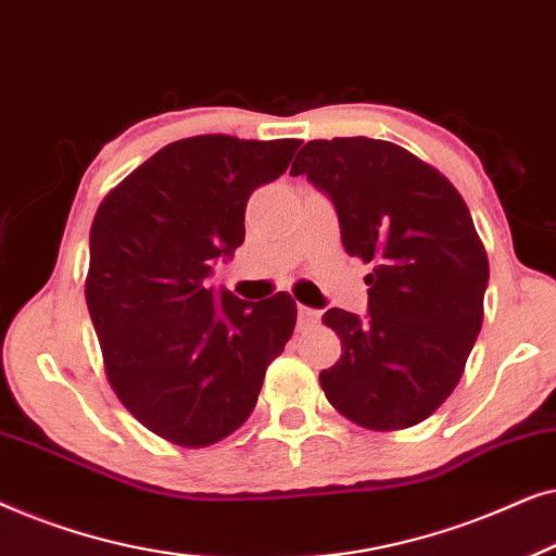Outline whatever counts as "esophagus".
Listing matches in <instances>:
<instances>
[{
  "instance_id": "obj_1",
  "label": "esophagus",
  "mask_w": 556,
  "mask_h": 556,
  "mask_svg": "<svg viewBox=\"0 0 556 556\" xmlns=\"http://www.w3.org/2000/svg\"><path fill=\"white\" fill-rule=\"evenodd\" d=\"M318 318H321V314H318L316 308L299 306V326H301V329H303V326H314Z\"/></svg>"
}]
</instances>
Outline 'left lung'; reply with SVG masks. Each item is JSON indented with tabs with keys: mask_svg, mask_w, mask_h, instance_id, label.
<instances>
[{
	"mask_svg": "<svg viewBox=\"0 0 556 556\" xmlns=\"http://www.w3.org/2000/svg\"><path fill=\"white\" fill-rule=\"evenodd\" d=\"M329 197L349 255L375 263L367 316L329 308L341 359L326 397L369 430L422 422L447 400L483 324L489 257L451 181L397 143L308 141L291 166Z\"/></svg>",
	"mask_w": 556,
	"mask_h": 556,
	"instance_id": "left-lung-1",
	"label": "left lung"
}]
</instances>
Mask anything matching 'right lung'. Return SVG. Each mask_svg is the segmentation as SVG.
Segmentation results:
<instances>
[{"label":"right lung","mask_w":556,"mask_h":556,"mask_svg":"<svg viewBox=\"0 0 556 556\" xmlns=\"http://www.w3.org/2000/svg\"><path fill=\"white\" fill-rule=\"evenodd\" d=\"M299 147L174 141L96 212L86 301L105 375L128 413L172 443L202 447L238 430L291 339V295L250 303L215 291L210 276L245 240L250 194L276 181Z\"/></svg>","instance_id":"1"}]
</instances>
